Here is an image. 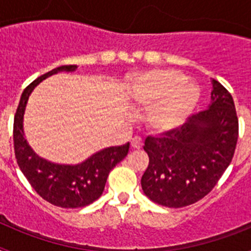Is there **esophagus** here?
<instances>
[{
    "label": "esophagus",
    "mask_w": 251,
    "mask_h": 251,
    "mask_svg": "<svg viewBox=\"0 0 251 251\" xmlns=\"http://www.w3.org/2000/svg\"><path fill=\"white\" fill-rule=\"evenodd\" d=\"M130 146H132L134 150H139V148L143 146V141H142L141 137H138V136L133 137L132 141H130Z\"/></svg>",
    "instance_id": "obj_1"
}]
</instances>
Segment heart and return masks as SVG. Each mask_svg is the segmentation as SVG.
Masks as SVG:
<instances>
[{
	"instance_id": "heart-1",
	"label": "heart",
	"mask_w": 251,
	"mask_h": 251,
	"mask_svg": "<svg viewBox=\"0 0 251 251\" xmlns=\"http://www.w3.org/2000/svg\"><path fill=\"white\" fill-rule=\"evenodd\" d=\"M133 101L150 108L147 123L156 132H167L182 123L199 100V89L174 70L142 75L132 86Z\"/></svg>"
}]
</instances>
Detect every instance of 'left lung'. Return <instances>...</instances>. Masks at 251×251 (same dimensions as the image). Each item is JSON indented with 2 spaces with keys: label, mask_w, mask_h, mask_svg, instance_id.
<instances>
[{
  "label": "left lung",
  "mask_w": 251,
  "mask_h": 251,
  "mask_svg": "<svg viewBox=\"0 0 251 251\" xmlns=\"http://www.w3.org/2000/svg\"><path fill=\"white\" fill-rule=\"evenodd\" d=\"M211 104L179 127L148 136L150 163L141 179L153 202L183 207L203 199L216 186L234 157L239 119L229 90L212 79Z\"/></svg>",
  "instance_id": "1"
}]
</instances>
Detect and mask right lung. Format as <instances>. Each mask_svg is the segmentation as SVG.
I'll return each mask as SVG.
<instances>
[{
	"instance_id": "add662e5",
	"label": "right lung",
	"mask_w": 251,
	"mask_h": 251,
	"mask_svg": "<svg viewBox=\"0 0 251 251\" xmlns=\"http://www.w3.org/2000/svg\"><path fill=\"white\" fill-rule=\"evenodd\" d=\"M76 65H63L35 79L24 90L13 119V148L17 165L30 185L44 200L65 208L84 207L98 200L110 171L128 154L129 143L109 147L93 154L80 165H55L40 158L27 145L22 119L25 106L35 86L59 72H74Z\"/></svg>"
}]
</instances>
